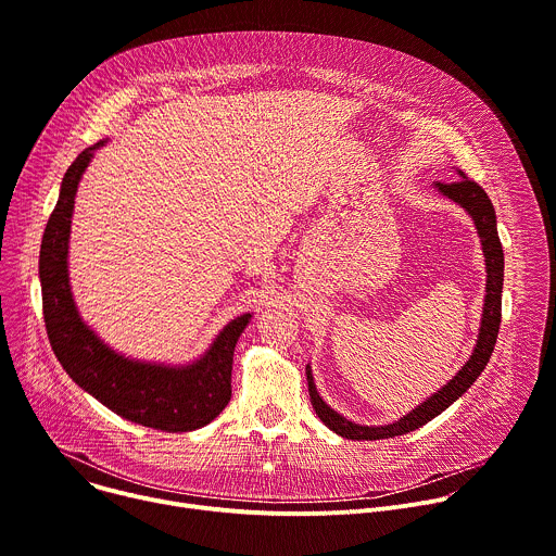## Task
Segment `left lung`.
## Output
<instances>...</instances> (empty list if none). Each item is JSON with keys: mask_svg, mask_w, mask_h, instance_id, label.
<instances>
[{"mask_svg": "<svg viewBox=\"0 0 556 556\" xmlns=\"http://www.w3.org/2000/svg\"><path fill=\"white\" fill-rule=\"evenodd\" d=\"M435 189L446 195L448 200L457 202L466 213L472 217L475 226H478L480 240H482V251L486 260V296H484V314H482V328L478 337V345H475L470 358L464 363V367L438 391L433 393L429 401L420 403L414 412L403 416L399 422L384 425V427H363L356 422H350L334 409H330L319 393H316L314 380L309 365L305 367L307 374V391H309V403L316 412V416L321 418L326 427H330L334 433L348 438V440H382V438H393V435H403L409 431H416L418 427L427 425L435 416H440L448 405H453L459 395L478 380V376L484 371L495 343H497V332L502 324V288H504V251L502 242L497 235V217L491 198L486 191L470 180L464 172H457V178L451 182H435Z\"/></svg>", "mask_w": 556, "mask_h": 556, "instance_id": "1", "label": "left lung"}]
</instances>
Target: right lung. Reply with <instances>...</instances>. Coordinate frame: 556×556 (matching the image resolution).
Listing matches in <instances>:
<instances>
[{
	"label": "right lung",
	"mask_w": 556,
	"mask_h": 556,
	"mask_svg": "<svg viewBox=\"0 0 556 556\" xmlns=\"http://www.w3.org/2000/svg\"><path fill=\"white\" fill-rule=\"evenodd\" d=\"M101 144L105 140L78 153L67 167L43 230L39 279L46 332L67 376L121 418L167 433L195 431L217 418L230 401L232 352L251 314L232 319L202 358L182 367L125 358L84 324L70 292L67 242L78 180Z\"/></svg>",
	"instance_id": "1"
}]
</instances>
